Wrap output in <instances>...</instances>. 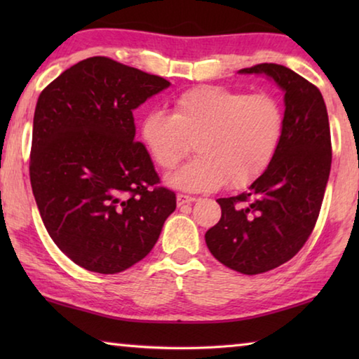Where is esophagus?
Returning a JSON list of instances; mask_svg holds the SVG:
<instances>
[{
	"label": "esophagus",
	"instance_id": "1",
	"mask_svg": "<svg viewBox=\"0 0 359 359\" xmlns=\"http://www.w3.org/2000/svg\"><path fill=\"white\" fill-rule=\"evenodd\" d=\"M194 201H196V198L187 196V194H177V205H179V208H182V205H185V204H191Z\"/></svg>",
	"mask_w": 359,
	"mask_h": 359
}]
</instances>
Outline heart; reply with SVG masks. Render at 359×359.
Segmentation results:
<instances>
[{"mask_svg": "<svg viewBox=\"0 0 359 359\" xmlns=\"http://www.w3.org/2000/svg\"><path fill=\"white\" fill-rule=\"evenodd\" d=\"M283 131L277 96L210 85L177 96L171 115L151 111L141 123L145 149L163 169H172L194 144L198 156L166 177L190 193L215 191L226 182L233 188L253 184L274 161Z\"/></svg>", "mask_w": 359, "mask_h": 359, "instance_id": "1", "label": "heart"}]
</instances>
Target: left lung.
Listing matches in <instances>:
<instances>
[{"mask_svg": "<svg viewBox=\"0 0 359 359\" xmlns=\"http://www.w3.org/2000/svg\"><path fill=\"white\" fill-rule=\"evenodd\" d=\"M239 74L266 76L285 93V131L272 165L231 198L205 233L210 253L229 269L255 276L287 263L312 234L331 171V133L320 90L290 68L261 63Z\"/></svg>", "mask_w": 359, "mask_h": 359, "instance_id": "8db88e82", "label": "left lung"}]
</instances>
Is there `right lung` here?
I'll return each mask as SVG.
<instances>
[{
	"label": "right lung",
	"instance_id": "right-lung-1",
	"mask_svg": "<svg viewBox=\"0 0 359 359\" xmlns=\"http://www.w3.org/2000/svg\"><path fill=\"white\" fill-rule=\"evenodd\" d=\"M107 57L82 60L39 95L29 179L48 236L83 269L117 274L147 257L175 194L160 177L133 111L169 87Z\"/></svg>",
	"mask_w": 359,
	"mask_h": 359
}]
</instances>
